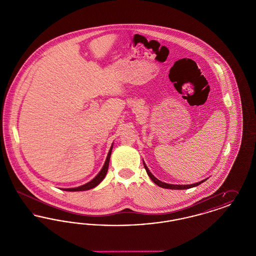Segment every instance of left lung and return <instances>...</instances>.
<instances>
[{"label":"left lung","instance_id":"obj_1","mask_svg":"<svg viewBox=\"0 0 256 256\" xmlns=\"http://www.w3.org/2000/svg\"><path fill=\"white\" fill-rule=\"evenodd\" d=\"M144 167H145V169L146 170V174H148V176H150V178L154 182L156 183V185H158L160 187H162V188H166V189H174V190H183V189H189V188H192V187H195V186H198V185H200V184H202V183L204 182L206 180H202V182H200L194 183V184H188V185H178V184H168V183L162 182H160L159 180H158L150 172V170L148 169V167L146 166V164L144 163Z\"/></svg>","mask_w":256,"mask_h":256}]
</instances>
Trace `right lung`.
I'll return each mask as SVG.
<instances>
[{"instance_id": "right-lung-1", "label": "right lung", "mask_w": 256, "mask_h": 256, "mask_svg": "<svg viewBox=\"0 0 256 256\" xmlns=\"http://www.w3.org/2000/svg\"><path fill=\"white\" fill-rule=\"evenodd\" d=\"M112 148L113 145L110 148V152H108V158L106 159V162H104V167L102 168L100 172L98 174L97 176L89 182L86 183L82 186H78V187H76V188H67V189H64L65 191H70V192H76V191H86V190H90L94 187H96L98 184L102 182V180L106 178V174L108 172V165H110V156H111V152H112Z\"/></svg>"}]
</instances>
